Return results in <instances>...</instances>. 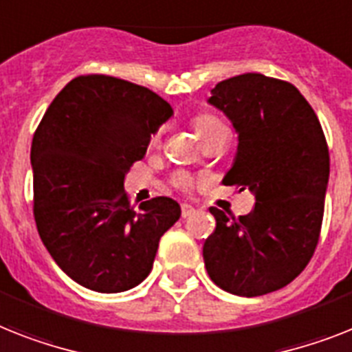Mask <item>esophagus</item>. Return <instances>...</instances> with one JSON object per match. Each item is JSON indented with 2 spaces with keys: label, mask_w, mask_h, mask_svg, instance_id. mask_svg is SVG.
<instances>
[{
  "label": "esophagus",
  "mask_w": 352,
  "mask_h": 352,
  "mask_svg": "<svg viewBox=\"0 0 352 352\" xmlns=\"http://www.w3.org/2000/svg\"><path fill=\"white\" fill-rule=\"evenodd\" d=\"M196 214V208L192 207V205H188V203H183L182 205V217L183 219H187V217L194 216Z\"/></svg>",
  "instance_id": "34e87169"
}]
</instances>
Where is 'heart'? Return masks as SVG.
I'll list each match as a JSON object with an SVG mask.
<instances>
[{"label": "heart", "instance_id": "b5f03b06", "mask_svg": "<svg viewBox=\"0 0 352 352\" xmlns=\"http://www.w3.org/2000/svg\"><path fill=\"white\" fill-rule=\"evenodd\" d=\"M219 126H223L221 122L217 120L216 117H210V115H201V117L196 118V131L199 136ZM176 183H178L179 187H188L190 179H188V176H185V174H179L178 178H176Z\"/></svg>", "mask_w": 352, "mask_h": 352}]
</instances>
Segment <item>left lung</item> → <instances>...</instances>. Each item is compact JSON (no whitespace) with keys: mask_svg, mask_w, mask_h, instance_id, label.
<instances>
[{"mask_svg":"<svg viewBox=\"0 0 352 352\" xmlns=\"http://www.w3.org/2000/svg\"><path fill=\"white\" fill-rule=\"evenodd\" d=\"M207 102L237 133L223 183L248 188L255 207L239 219L210 208L216 230L203 245L205 268L239 297L277 292L306 268L318 243L329 182L326 136L293 84L263 74L226 78Z\"/></svg>","mask_w":352,"mask_h":352,"instance_id":"left-lung-1","label":"left lung"}]
</instances>
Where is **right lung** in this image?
Returning <instances> with one entry per match:
<instances>
[{
    "label": "right lung",
    "instance_id": "right-lung-1",
    "mask_svg": "<svg viewBox=\"0 0 352 352\" xmlns=\"http://www.w3.org/2000/svg\"><path fill=\"white\" fill-rule=\"evenodd\" d=\"M173 115L155 91L107 75L69 80L46 109L30 151L34 217L57 266L80 286L120 293L151 274L182 208L164 196L133 208L124 178Z\"/></svg>",
    "mask_w": 352,
    "mask_h": 352
}]
</instances>
